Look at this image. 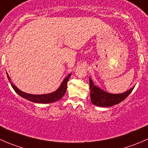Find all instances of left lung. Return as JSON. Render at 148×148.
Wrapping results in <instances>:
<instances>
[{"mask_svg": "<svg viewBox=\"0 0 148 148\" xmlns=\"http://www.w3.org/2000/svg\"><path fill=\"white\" fill-rule=\"evenodd\" d=\"M134 87L130 89L127 92L121 94H110L104 92L98 86L94 85L92 80L89 78V89H90L91 102L98 107H107L117 104L127 97L132 92Z\"/></svg>", "mask_w": 148, "mask_h": 148, "instance_id": "8db88e82", "label": "left lung"}]
</instances>
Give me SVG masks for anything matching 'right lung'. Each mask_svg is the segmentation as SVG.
I'll list each match as a JSON object with an SVG mask.
<instances>
[{
    "label": "right lung",
    "mask_w": 148,
    "mask_h": 148,
    "mask_svg": "<svg viewBox=\"0 0 148 148\" xmlns=\"http://www.w3.org/2000/svg\"><path fill=\"white\" fill-rule=\"evenodd\" d=\"M7 77H8V80L10 81V79L8 76V74H7ZM71 74H69L64 79V81L62 82V83L61 84L60 86L59 87V89L56 91H55L54 92H52V93L46 94V95H31V94H27L25 93V92H22L20 89H18L15 85H13V83L10 82L11 84V86L13 87V89H14L15 92L18 94V95H20L21 97H22L24 99H27V100L31 101L35 103H43V104H46V103H53L56 102V101L59 100L60 99H62L63 97V96L66 93V87H67V82H68L69 79L70 77H71Z\"/></svg>",
    "instance_id": "1"
}]
</instances>
